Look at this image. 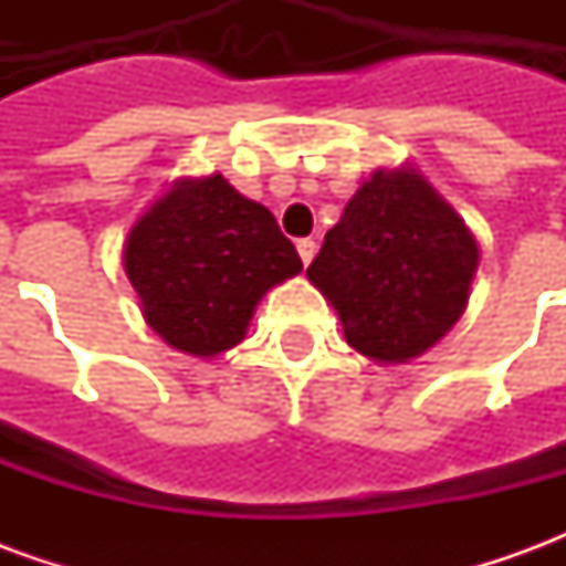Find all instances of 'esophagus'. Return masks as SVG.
I'll return each instance as SVG.
<instances>
[{"label":"esophagus","instance_id":"esophagus-1","mask_svg":"<svg viewBox=\"0 0 566 566\" xmlns=\"http://www.w3.org/2000/svg\"><path fill=\"white\" fill-rule=\"evenodd\" d=\"M296 251H300V260L308 266L312 258L318 254V242H315V239H300V242H296Z\"/></svg>","mask_w":566,"mask_h":566}]
</instances>
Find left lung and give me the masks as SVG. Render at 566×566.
<instances>
[{"label":"left lung","mask_w":566,"mask_h":566,"mask_svg":"<svg viewBox=\"0 0 566 566\" xmlns=\"http://www.w3.org/2000/svg\"><path fill=\"white\" fill-rule=\"evenodd\" d=\"M479 245L412 169L376 172L324 235L306 275L331 300L345 339L403 364L461 318Z\"/></svg>","instance_id":"obj_1"}]
</instances>
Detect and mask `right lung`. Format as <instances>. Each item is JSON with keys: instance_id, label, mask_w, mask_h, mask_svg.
<instances>
[{"instance_id": "1", "label": "right lung", "mask_w": 566, "mask_h": 566, "mask_svg": "<svg viewBox=\"0 0 566 566\" xmlns=\"http://www.w3.org/2000/svg\"><path fill=\"white\" fill-rule=\"evenodd\" d=\"M124 266L150 327L211 357L242 343L260 296L303 260L270 209L211 175L175 185L133 227Z\"/></svg>"}]
</instances>
